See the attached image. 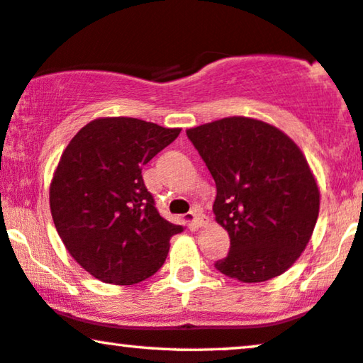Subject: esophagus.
Returning a JSON list of instances; mask_svg holds the SVG:
<instances>
[{"label": "esophagus", "instance_id": "34e87169", "mask_svg": "<svg viewBox=\"0 0 363 363\" xmlns=\"http://www.w3.org/2000/svg\"><path fill=\"white\" fill-rule=\"evenodd\" d=\"M191 217H192V222H194L196 227H202L207 222V217L202 214V211L197 209V207H194V209L191 211Z\"/></svg>", "mask_w": 363, "mask_h": 363}]
</instances>
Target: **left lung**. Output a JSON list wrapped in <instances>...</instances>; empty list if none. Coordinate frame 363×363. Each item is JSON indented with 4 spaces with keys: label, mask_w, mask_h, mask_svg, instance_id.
I'll list each match as a JSON object with an SVG mask.
<instances>
[{
    "label": "left lung",
    "mask_w": 363,
    "mask_h": 363,
    "mask_svg": "<svg viewBox=\"0 0 363 363\" xmlns=\"http://www.w3.org/2000/svg\"><path fill=\"white\" fill-rule=\"evenodd\" d=\"M186 133L214 177L212 211L230 238L216 269L249 284L286 272L311 240L320 206L297 144L275 125L242 116Z\"/></svg>",
    "instance_id": "obj_1"
}]
</instances>
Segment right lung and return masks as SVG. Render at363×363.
<instances>
[{
	"label": "right lung",
	"instance_id": "1",
	"mask_svg": "<svg viewBox=\"0 0 363 363\" xmlns=\"http://www.w3.org/2000/svg\"><path fill=\"white\" fill-rule=\"evenodd\" d=\"M134 118L86 124L62 152L50 207L67 252L93 277L133 286L162 267L169 240L184 230L164 219L146 189L143 167L179 136Z\"/></svg>",
	"mask_w": 363,
	"mask_h": 363
}]
</instances>
